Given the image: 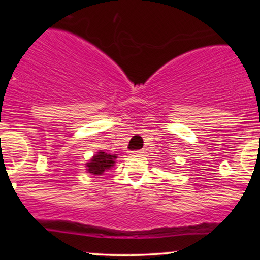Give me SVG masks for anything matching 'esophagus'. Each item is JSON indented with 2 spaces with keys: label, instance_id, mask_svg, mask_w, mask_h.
<instances>
[{
  "label": "esophagus",
  "instance_id": "34e87169",
  "mask_svg": "<svg viewBox=\"0 0 260 260\" xmlns=\"http://www.w3.org/2000/svg\"><path fill=\"white\" fill-rule=\"evenodd\" d=\"M143 153H144V151H142V150H136V151H132V155H142Z\"/></svg>",
  "mask_w": 260,
  "mask_h": 260
}]
</instances>
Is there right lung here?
I'll use <instances>...</instances> for the list:
<instances>
[{
  "label": "right lung",
  "mask_w": 260,
  "mask_h": 260,
  "mask_svg": "<svg viewBox=\"0 0 260 260\" xmlns=\"http://www.w3.org/2000/svg\"><path fill=\"white\" fill-rule=\"evenodd\" d=\"M116 159H117L116 154L111 155L99 150L96 154L92 155L91 159L85 164V170L88 174L92 176H101L115 166Z\"/></svg>",
  "instance_id": "add662e5"
}]
</instances>
